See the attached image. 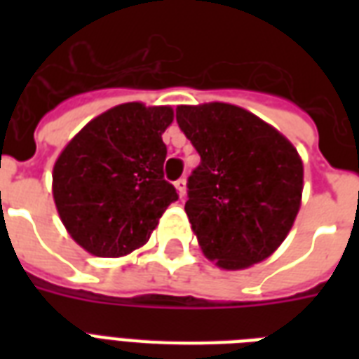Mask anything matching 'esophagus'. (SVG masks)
<instances>
[{
    "mask_svg": "<svg viewBox=\"0 0 359 359\" xmlns=\"http://www.w3.org/2000/svg\"><path fill=\"white\" fill-rule=\"evenodd\" d=\"M175 188H177V191H179V197L182 199V197L186 196V179L184 177L175 182Z\"/></svg>",
    "mask_w": 359,
    "mask_h": 359,
    "instance_id": "obj_1",
    "label": "esophagus"
}]
</instances>
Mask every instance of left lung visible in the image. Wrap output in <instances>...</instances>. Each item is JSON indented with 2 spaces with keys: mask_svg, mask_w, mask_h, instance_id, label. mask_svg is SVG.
Here are the masks:
<instances>
[{
  "mask_svg": "<svg viewBox=\"0 0 359 359\" xmlns=\"http://www.w3.org/2000/svg\"><path fill=\"white\" fill-rule=\"evenodd\" d=\"M177 123L201 163L184 210L203 253L242 270L278 250L300 210L304 165L292 143L233 104L179 106Z\"/></svg>",
  "mask_w": 359,
  "mask_h": 359,
  "instance_id": "1",
  "label": "left lung"
}]
</instances>
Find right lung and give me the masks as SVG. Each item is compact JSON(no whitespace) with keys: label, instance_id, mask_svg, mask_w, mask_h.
<instances>
[{"label":"right lung","instance_id":"1","mask_svg":"<svg viewBox=\"0 0 359 359\" xmlns=\"http://www.w3.org/2000/svg\"><path fill=\"white\" fill-rule=\"evenodd\" d=\"M169 106L128 102L87 123L53 165V201L78 244L97 257L128 255L145 244L179 199L163 179Z\"/></svg>","mask_w":359,"mask_h":359}]
</instances>
